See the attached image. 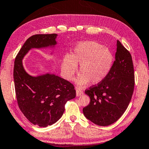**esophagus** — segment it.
Returning a JSON list of instances; mask_svg holds the SVG:
<instances>
[{
  "instance_id": "34e87169",
  "label": "esophagus",
  "mask_w": 149,
  "mask_h": 149,
  "mask_svg": "<svg viewBox=\"0 0 149 149\" xmlns=\"http://www.w3.org/2000/svg\"><path fill=\"white\" fill-rule=\"evenodd\" d=\"M76 94H77V97H79V96H81L82 95H83V91H82V88H79V87H77L76 88Z\"/></svg>"
}]
</instances>
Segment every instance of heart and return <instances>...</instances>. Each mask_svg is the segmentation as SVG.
<instances>
[{"mask_svg": "<svg viewBox=\"0 0 149 149\" xmlns=\"http://www.w3.org/2000/svg\"><path fill=\"white\" fill-rule=\"evenodd\" d=\"M113 55L108 48L95 41L79 42L71 55L63 59L62 70L65 77L71 80L79 65L80 73L75 82L82 86L90 81L97 84L107 77L113 64Z\"/></svg>", "mask_w": 149, "mask_h": 149, "instance_id": "b5f03b06", "label": "heart"}]
</instances>
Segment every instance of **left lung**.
I'll use <instances>...</instances> for the list:
<instances>
[{
  "label": "left lung",
  "mask_w": 149,
  "mask_h": 149,
  "mask_svg": "<svg viewBox=\"0 0 149 149\" xmlns=\"http://www.w3.org/2000/svg\"><path fill=\"white\" fill-rule=\"evenodd\" d=\"M134 86L131 54L117 40L115 61L109 74L103 81L85 91L91 101L82 110L84 115L95 125L103 127L112 125L127 109Z\"/></svg>",
  "instance_id": "obj_1"
}]
</instances>
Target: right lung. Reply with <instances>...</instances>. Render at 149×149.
Returning a JSON list of instances; mask_svg holds the SVG:
<instances>
[{"label": "right lung", "instance_id": "right-lung-1", "mask_svg": "<svg viewBox=\"0 0 149 149\" xmlns=\"http://www.w3.org/2000/svg\"><path fill=\"white\" fill-rule=\"evenodd\" d=\"M56 34L31 36L17 54L14 65V81L19 109L33 125L40 127L52 125L60 119L65 104L76 97L73 84L54 74L33 77L26 72L22 59L32 49L53 48ZM52 54V53H51Z\"/></svg>", "mask_w": 149, "mask_h": 149}]
</instances>
